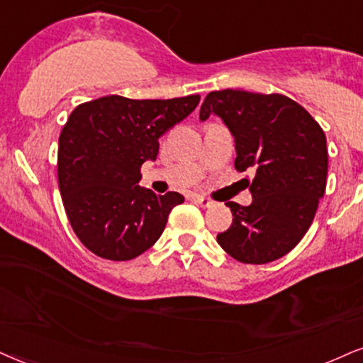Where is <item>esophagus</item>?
I'll return each instance as SVG.
<instances>
[{
  "label": "esophagus",
  "instance_id": "1",
  "mask_svg": "<svg viewBox=\"0 0 363 363\" xmlns=\"http://www.w3.org/2000/svg\"><path fill=\"white\" fill-rule=\"evenodd\" d=\"M192 199H194L196 203L201 206V208H211V206H213V201H211L209 197H203V196H194V197H192Z\"/></svg>",
  "mask_w": 363,
  "mask_h": 363
}]
</instances>
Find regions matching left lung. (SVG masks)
Wrapping results in <instances>:
<instances>
[{
  "mask_svg": "<svg viewBox=\"0 0 363 363\" xmlns=\"http://www.w3.org/2000/svg\"><path fill=\"white\" fill-rule=\"evenodd\" d=\"M219 116L235 135L236 171L253 169V203H228L233 224L218 242L233 258L266 264L295 247L306 235L325 194L327 137L318 122L281 94L211 91L199 118Z\"/></svg>",
  "mask_w": 363,
  "mask_h": 363,
  "instance_id": "1",
  "label": "left lung"
}]
</instances>
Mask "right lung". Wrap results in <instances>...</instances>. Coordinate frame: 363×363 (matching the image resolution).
<instances>
[{"mask_svg":"<svg viewBox=\"0 0 363 363\" xmlns=\"http://www.w3.org/2000/svg\"><path fill=\"white\" fill-rule=\"evenodd\" d=\"M199 100L108 95L70 113L58 139V187L73 233L86 250L127 261L159 240L169 213L184 197L140 187V167L157 157L159 137L184 121Z\"/></svg>","mask_w":363,"mask_h":363,"instance_id":"1","label":"right lung"}]
</instances>
